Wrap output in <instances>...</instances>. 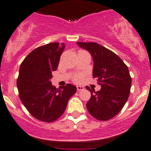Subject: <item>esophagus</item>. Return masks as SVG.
Returning <instances> with one entry per match:
<instances>
[{
  "label": "esophagus",
  "instance_id": "obj_1",
  "mask_svg": "<svg viewBox=\"0 0 151 151\" xmlns=\"http://www.w3.org/2000/svg\"><path fill=\"white\" fill-rule=\"evenodd\" d=\"M77 91H81V90H83L84 89V87H83V86H77Z\"/></svg>",
  "mask_w": 151,
  "mask_h": 151
}]
</instances>
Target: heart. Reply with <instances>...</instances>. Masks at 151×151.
I'll list each match as a JSON object with an SVG mask.
<instances>
[{"label":"heart","mask_w":151,"mask_h":151,"mask_svg":"<svg viewBox=\"0 0 151 151\" xmlns=\"http://www.w3.org/2000/svg\"><path fill=\"white\" fill-rule=\"evenodd\" d=\"M82 78H83V75L81 74H77V75L74 76V81L75 82H80V81L82 80Z\"/></svg>","instance_id":"heart-1"}]
</instances>
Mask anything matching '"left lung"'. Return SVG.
Returning <instances> with one entry per match:
<instances>
[{
    "label": "left lung",
    "instance_id": "obj_1",
    "mask_svg": "<svg viewBox=\"0 0 151 151\" xmlns=\"http://www.w3.org/2000/svg\"><path fill=\"white\" fill-rule=\"evenodd\" d=\"M77 45L91 53L93 77L101 86L98 91L86 86L91 94L86 108L97 120L108 121L121 111L129 99L131 86L129 69L114 52L97 43L77 42Z\"/></svg>",
    "mask_w": 151,
    "mask_h": 151
}]
</instances>
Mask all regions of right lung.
Instances as JSON below:
<instances>
[{"label": "right lung", "instance_id": "1", "mask_svg": "<svg viewBox=\"0 0 151 151\" xmlns=\"http://www.w3.org/2000/svg\"><path fill=\"white\" fill-rule=\"evenodd\" d=\"M65 47V43L58 42L37 47L24 59L19 70V97L31 115L43 122H53L61 116L77 91L72 84L57 89L50 81Z\"/></svg>", "mask_w": 151, "mask_h": 151}]
</instances>
